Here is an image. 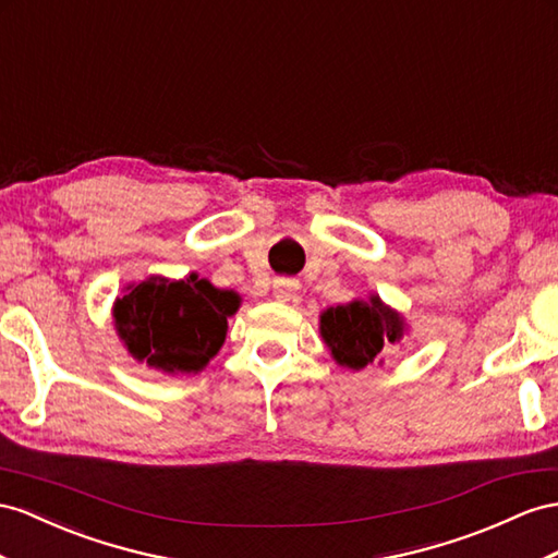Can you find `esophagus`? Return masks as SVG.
I'll return each mask as SVG.
<instances>
[{
	"instance_id": "1",
	"label": "esophagus",
	"mask_w": 558,
	"mask_h": 558,
	"mask_svg": "<svg viewBox=\"0 0 558 558\" xmlns=\"http://www.w3.org/2000/svg\"><path fill=\"white\" fill-rule=\"evenodd\" d=\"M274 294L278 302H290V299L296 294V280H276L274 282Z\"/></svg>"
}]
</instances>
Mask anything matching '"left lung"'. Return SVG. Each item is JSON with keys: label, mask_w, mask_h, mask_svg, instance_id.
<instances>
[{"label": "left lung", "mask_w": 558, "mask_h": 558, "mask_svg": "<svg viewBox=\"0 0 558 558\" xmlns=\"http://www.w3.org/2000/svg\"><path fill=\"white\" fill-rule=\"evenodd\" d=\"M320 335L341 367L363 369L403 339L405 320L377 294H369V299H355L351 304L323 311Z\"/></svg>", "instance_id": "left-lung-1"}]
</instances>
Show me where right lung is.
<instances>
[{
    "mask_svg": "<svg viewBox=\"0 0 558 558\" xmlns=\"http://www.w3.org/2000/svg\"><path fill=\"white\" fill-rule=\"evenodd\" d=\"M240 296L195 274L150 276L116 299V330L138 363L167 375H195L219 353Z\"/></svg>",
    "mask_w": 558,
    "mask_h": 558,
    "instance_id": "1",
    "label": "right lung"
}]
</instances>
